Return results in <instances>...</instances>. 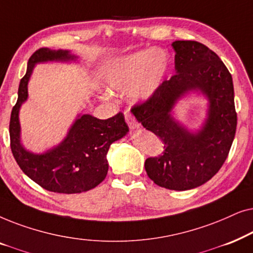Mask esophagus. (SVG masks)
Listing matches in <instances>:
<instances>
[{"instance_id": "obj_1", "label": "esophagus", "mask_w": 253, "mask_h": 253, "mask_svg": "<svg viewBox=\"0 0 253 253\" xmlns=\"http://www.w3.org/2000/svg\"><path fill=\"white\" fill-rule=\"evenodd\" d=\"M124 117H126V121L127 126H129L130 129L134 130V129H138V127L140 126L139 123H138L136 119L132 116V114L130 113V110H126V112H124Z\"/></svg>"}]
</instances>
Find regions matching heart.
Wrapping results in <instances>:
<instances>
[{"instance_id": "obj_1", "label": "heart", "mask_w": 253, "mask_h": 253, "mask_svg": "<svg viewBox=\"0 0 253 253\" xmlns=\"http://www.w3.org/2000/svg\"><path fill=\"white\" fill-rule=\"evenodd\" d=\"M168 58L164 51L146 49L121 58L107 71L106 83L110 89L126 92L132 87V96L144 100L158 88Z\"/></svg>"}]
</instances>
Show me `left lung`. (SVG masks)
<instances>
[{
    "label": "left lung",
    "mask_w": 253,
    "mask_h": 253,
    "mask_svg": "<svg viewBox=\"0 0 253 253\" xmlns=\"http://www.w3.org/2000/svg\"><path fill=\"white\" fill-rule=\"evenodd\" d=\"M171 46L176 74L131 113L164 141V153L145 161L148 177L162 188L184 191L203 185L222 167L235 138L237 114L233 78L220 57L197 41L178 40ZM189 90H200L210 101L207 122L196 134L170 115Z\"/></svg>",
    "instance_id": "1"
}]
</instances>
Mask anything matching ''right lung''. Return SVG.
I'll list each match as a JSON object with an SVG mask.
<instances>
[{
  "mask_svg": "<svg viewBox=\"0 0 253 253\" xmlns=\"http://www.w3.org/2000/svg\"><path fill=\"white\" fill-rule=\"evenodd\" d=\"M76 56L69 50L40 48L30 57L20 79L18 99L10 117V147L20 169L41 188L58 193H81L99 185L108 171L107 152L114 141L129 131L123 113L107 120L82 115L58 146L43 154H33L20 144L19 109L27 99V84L34 65L46 61H69Z\"/></svg>",
  "mask_w": 253,
  "mask_h": 253,
  "instance_id": "right-lung-1",
  "label": "right lung"
}]
</instances>
